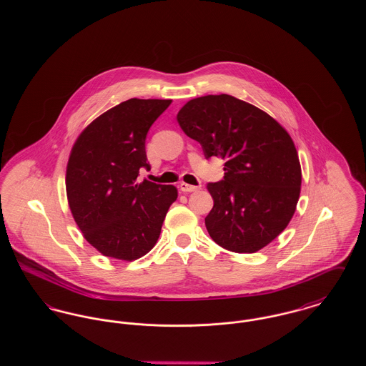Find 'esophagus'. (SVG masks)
<instances>
[{"instance_id": "1", "label": "esophagus", "mask_w": 366, "mask_h": 366, "mask_svg": "<svg viewBox=\"0 0 366 366\" xmlns=\"http://www.w3.org/2000/svg\"><path fill=\"white\" fill-rule=\"evenodd\" d=\"M179 189L184 192V193H189V192H196L200 189V187H194V185H189L187 182H181L179 184Z\"/></svg>"}]
</instances>
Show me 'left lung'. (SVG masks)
<instances>
[{"label":"left lung","mask_w":366,"mask_h":366,"mask_svg":"<svg viewBox=\"0 0 366 366\" xmlns=\"http://www.w3.org/2000/svg\"><path fill=\"white\" fill-rule=\"evenodd\" d=\"M177 121L207 159L225 160L224 179L207 185L214 199L206 217L211 239L239 254L272 243L292 219L302 185L288 132L258 107L229 94L189 100Z\"/></svg>","instance_id":"1"}]
</instances>
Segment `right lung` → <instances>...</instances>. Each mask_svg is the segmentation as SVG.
Returning <instances> with one entry per match:
<instances>
[{
	"label": "right lung",
	"mask_w": 366,
	"mask_h": 366,
	"mask_svg": "<svg viewBox=\"0 0 366 366\" xmlns=\"http://www.w3.org/2000/svg\"><path fill=\"white\" fill-rule=\"evenodd\" d=\"M172 100L130 99L82 130L71 149L66 191L71 214L87 243L119 261H136L157 244L178 197L173 185L137 181L147 162L149 127Z\"/></svg>",
	"instance_id": "right-lung-1"
}]
</instances>
